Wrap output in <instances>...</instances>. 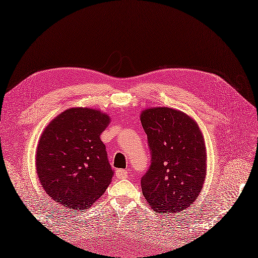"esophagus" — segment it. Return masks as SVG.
I'll list each match as a JSON object with an SVG mask.
<instances>
[{
	"label": "esophagus",
	"instance_id": "esophagus-1",
	"mask_svg": "<svg viewBox=\"0 0 258 258\" xmlns=\"http://www.w3.org/2000/svg\"><path fill=\"white\" fill-rule=\"evenodd\" d=\"M115 175L118 179H126L128 177V171L124 169H117L115 171Z\"/></svg>",
	"mask_w": 258,
	"mask_h": 258
}]
</instances>
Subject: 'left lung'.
Segmentation results:
<instances>
[{
  "mask_svg": "<svg viewBox=\"0 0 258 258\" xmlns=\"http://www.w3.org/2000/svg\"><path fill=\"white\" fill-rule=\"evenodd\" d=\"M141 122L151 155L141 178L143 196L157 213L182 212L199 197L205 180L203 136L192 118L169 107L145 109Z\"/></svg>",
  "mask_w": 258,
  "mask_h": 258,
  "instance_id": "8db88e82",
  "label": "left lung"
}]
</instances>
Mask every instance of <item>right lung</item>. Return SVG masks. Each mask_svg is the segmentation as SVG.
Masks as SVG:
<instances>
[{"label":"right lung","instance_id":"1","mask_svg":"<svg viewBox=\"0 0 258 258\" xmlns=\"http://www.w3.org/2000/svg\"><path fill=\"white\" fill-rule=\"evenodd\" d=\"M109 117L91 108H69L47 124L36 166L41 184L69 211L86 210L105 192L114 171L101 134Z\"/></svg>","mask_w":258,"mask_h":258}]
</instances>
